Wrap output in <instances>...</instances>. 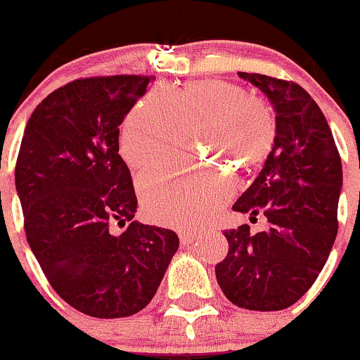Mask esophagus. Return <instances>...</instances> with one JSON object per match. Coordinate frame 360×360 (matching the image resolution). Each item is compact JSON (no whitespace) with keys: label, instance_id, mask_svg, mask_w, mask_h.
Segmentation results:
<instances>
[{"label":"esophagus","instance_id":"1","mask_svg":"<svg viewBox=\"0 0 360 360\" xmlns=\"http://www.w3.org/2000/svg\"><path fill=\"white\" fill-rule=\"evenodd\" d=\"M179 238H180V243L185 247V245H191L192 241L195 240V233H192V231H180Z\"/></svg>","mask_w":360,"mask_h":360}]
</instances>
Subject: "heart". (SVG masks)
<instances>
[{
    "instance_id": "heart-1",
    "label": "heart",
    "mask_w": 360,
    "mask_h": 360,
    "mask_svg": "<svg viewBox=\"0 0 360 360\" xmlns=\"http://www.w3.org/2000/svg\"><path fill=\"white\" fill-rule=\"evenodd\" d=\"M194 129L195 143L238 166L259 168L271 154L276 122L271 108L247 89L226 80H198L179 91L158 87L126 117L120 148L127 165L143 169L173 154ZM148 219L162 226L195 227L212 219L234 194L231 173L210 165L158 168L138 181Z\"/></svg>"
}]
</instances>
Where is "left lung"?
Returning <instances> with one entry per match:
<instances>
[{"label":"left lung","instance_id":"8db88e82","mask_svg":"<svg viewBox=\"0 0 360 360\" xmlns=\"http://www.w3.org/2000/svg\"><path fill=\"white\" fill-rule=\"evenodd\" d=\"M261 89L276 112L271 154L234 212L261 213L266 231L250 226L224 231L226 259L217 282L233 304L255 311L292 306L322 271L338 234L343 169L333 133L315 99L296 82L240 71Z\"/></svg>","mask_w":360,"mask_h":360}]
</instances>
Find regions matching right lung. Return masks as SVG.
Returning a JSON list of instances; mask_svg holds the SVG:
<instances>
[{"mask_svg": "<svg viewBox=\"0 0 360 360\" xmlns=\"http://www.w3.org/2000/svg\"><path fill=\"white\" fill-rule=\"evenodd\" d=\"M152 80L112 75L56 89L31 113L17 155L27 243L52 289L96 319L143 309L179 250L175 231L133 220L138 199L119 154L120 124Z\"/></svg>", "mask_w": 360, "mask_h": 360, "instance_id": "obj_1", "label": "right lung"}]
</instances>
